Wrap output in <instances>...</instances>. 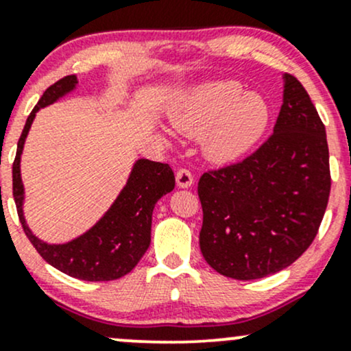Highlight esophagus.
Masks as SVG:
<instances>
[{
    "label": "esophagus",
    "mask_w": 351,
    "mask_h": 351,
    "mask_svg": "<svg viewBox=\"0 0 351 351\" xmlns=\"http://www.w3.org/2000/svg\"><path fill=\"white\" fill-rule=\"evenodd\" d=\"M176 180L180 189H187V187H191L194 184V177H192L191 171H187V169H179L176 174Z\"/></svg>",
    "instance_id": "obj_1"
}]
</instances>
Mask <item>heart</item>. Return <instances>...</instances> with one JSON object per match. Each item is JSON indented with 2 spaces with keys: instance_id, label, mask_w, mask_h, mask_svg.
I'll return each mask as SVG.
<instances>
[{
  "instance_id": "obj_1",
  "label": "heart",
  "mask_w": 351,
  "mask_h": 351,
  "mask_svg": "<svg viewBox=\"0 0 351 351\" xmlns=\"http://www.w3.org/2000/svg\"><path fill=\"white\" fill-rule=\"evenodd\" d=\"M174 125L189 137H202L214 162H232L258 144L269 123V107L259 93H243L237 82H210L184 97L172 114Z\"/></svg>"
}]
</instances>
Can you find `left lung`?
Wrapping results in <instances>:
<instances>
[{"label": "left lung", "instance_id": "1", "mask_svg": "<svg viewBox=\"0 0 351 351\" xmlns=\"http://www.w3.org/2000/svg\"><path fill=\"white\" fill-rule=\"evenodd\" d=\"M273 135L243 162L199 179L207 265L232 280H259L310 247L330 197L326 132L304 86L286 73Z\"/></svg>", "mask_w": 351, "mask_h": 351}]
</instances>
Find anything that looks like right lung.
Here are the masks:
<instances>
[{
    "label": "right lung",
    "instance_id": "obj_1",
    "mask_svg": "<svg viewBox=\"0 0 351 351\" xmlns=\"http://www.w3.org/2000/svg\"><path fill=\"white\" fill-rule=\"evenodd\" d=\"M77 84V77L69 75L48 86L26 119L13 162V197L25 234L48 265L78 280L112 281L130 273L145 254L150 244L154 207L162 195L174 189L176 177L169 164L138 159L114 204L88 231L65 244H48L33 234L25 219V187L20 171L26 135L36 112L65 97Z\"/></svg>",
    "mask_w": 351,
    "mask_h": 351
}]
</instances>
